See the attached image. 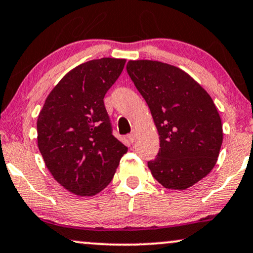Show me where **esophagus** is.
<instances>
[{"mask_svg":"<svg viewBox=\"0 0 253 253\" xmlns=\"http://www.w3.org/2000/svg\"><path fill=\"white\" fill-rule=\"evenodd\" d=\"M128 139H129L130 142L135 141V139H136V132H135V130H132V133H130L128 135Z\"/></svg>","mask_w":253,"mask_h":253,"instance_id":"34e87169","label":"esophagus"}]
</instances>
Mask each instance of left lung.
<instances>
[{
  "label": "left lung",
  "instance_id": "left-lung-1",
  "mask_svg": "<svg viewBox=\"0 0 253 253\" xmlns=\"http://www.w3.org/2000/svg\"><path fill=\"white\" fill-rule=\"evenodd\" d=\"M127 72L148 105L160 135L148 168L167 189L185 190L215 167L223 142L209 93L183 70L156 60H129Z\"/></svg>",
  "mask_w": 253,
  "mask_h": 253
}]
</instances>
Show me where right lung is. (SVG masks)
Masks as SVG:
<instances>
[{
    "label": "right lung",
    "mask_w": 253,
    "mask_h": 253,
    "mask_svg": "<svg viewBox=\"0 0 253 253\" xmlns=\"http://www.w3.org/2000/svg\"><path fill=\"white\" fill-rule=\"evenodd\" d=\"M126 59L81 64L52 88L37 119V145L53 178L77 196H93L113 178L127 147L112 134L104 97Z\"/></svg>",
    "instance_id": "1"
}]
</instances>
